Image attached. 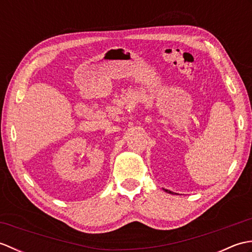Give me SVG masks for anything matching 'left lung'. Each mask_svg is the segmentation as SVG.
<instances>
[{
	"label": "left lung",
	"mask_w": 252,
	"mask_h": 252,
	"mask_svg": "<svg viewBox=\"0 0 252 252\" xmlns=\"http://www.w3.org/2000/svg\"><path fill=\"white\" fill-rule=\"evenodd\" d=\"M165 191H167V192H170V194H172V191H170V190H168V189H164Z\"/></svg>",
	"instance_id": "1"
}]
</instances>
